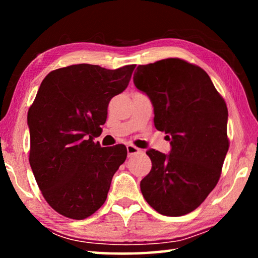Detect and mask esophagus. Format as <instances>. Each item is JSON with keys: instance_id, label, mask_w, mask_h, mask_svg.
<instances>
[{"instance_id": "34e87169", "label": "esophagus", "mask_w": 258, "mask_h": 258, "mask_svg": "<svg viewBox=\"0 0 258 258\" xmlns=\"http://www.w3.org/2000/svg\"><path fill=\"white\" fill-rule=\"evenodd\" d=\"M126 149H127V154L128 156H132V155H137V154H140L142 150L140 149V148L135 147L133 145H127V147H126Z\"/></svg>"}]
</instances>
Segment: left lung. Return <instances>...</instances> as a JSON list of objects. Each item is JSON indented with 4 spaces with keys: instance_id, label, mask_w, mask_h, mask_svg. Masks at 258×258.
<instances>
[{
    "instance_id": "obj_1",
    "label": "left lung",
    "mask_w": 258,
    "mask_h": 258,
    "mask_svg": "<svg viewBox=\"0 0 258 258\" xmlns=\"http://www.w3.org/2000/svg\"><path fill=\"white\" fill-rule=\"evenodd\" d=\"M133 81L151 99L156 128L172 146L169 155L147 151L152 167L141 192L161 215H185L220 180L230 145L226 103L203 68L178 58L140 64Z\"/></svg>"
}]
</instances>
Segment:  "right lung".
I'll list each match as a JSON object with an SVG mask.
<instances>
[{"label": "right lung", "mask_w": 258, "mask_h": 258, "mask_svg": "<svg viewBox=\"0 0 258 258\" xmlns=\"http://www.w3.org/2000/svg\"><path fill=\"white\" fill-rule=\"evenodd\" d=\"M134 68L72 64L41 83L27 115L29 164L43 197L61 215L84 220L106 202L127 150L124 145L102 148L93 139L106 123L111 98L127 87Z\"/></svg>", "instance_id": "right-lung-1"}]
</instances>
